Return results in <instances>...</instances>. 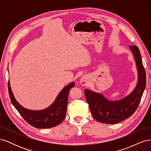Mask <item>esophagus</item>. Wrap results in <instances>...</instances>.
<instances>
[{
    "mask_svg": "<svg viewBox=\"0 0 151 151\" xmlns=\"http://www.w3.org/2000/svg\"><path fill=\"white\" fill-rule=\"evenodd\" d=\"M89 83V79H88V77L86 76H83L80 79V83L83 86H86L88 85Z\"/></svg>",
    "mask_w": 151,
    "mask_h": 151,
    "instance_id": "esophagus-1",
    "label": "esophagus"
}]
</instances>
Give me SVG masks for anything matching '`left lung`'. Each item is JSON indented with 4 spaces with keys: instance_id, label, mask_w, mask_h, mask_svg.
Segmentation results:
<instances>
[{
    "instance_id": "8db88e82",
    "label": "left lung",
    "mask_w": 151,
    "mask_h": 151,
    "mask_svg": "<svg viewBox=\"0 0 151 151\" xmlns=\"http://www.w3.org/2000/svg\"><path fill=\"white\" fill-rule=\"evenodd\" d=\"M137 70V83L134 90L123 98L111 101L99 93L84 90L87 102L96 120L106 124H115L133 115L137 108L146 86V75L141 55L137 46H130Z\"/></svg>"
}]
</instances>
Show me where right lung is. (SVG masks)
Masks as SVG:
<instances>
[{"label":"right lung","instance_id":"right-lung-1","mask_svg":"<svg viewBox=\"0 0 151 151\" xmlns=\"http://www.w3.org/2000/svg\"><path fill=\"white\" fill-rule=\"evenodd\" d=\"M74 84V82H72L65 86L57 95L53 103L41 110L27 109L19 104L12 93L9 80L8 89L13 106L29 124L38 129H48L59 125L65 119L68 93Z\"/></svg>","mask_w":151,"mask_h":151}]
</instances>
